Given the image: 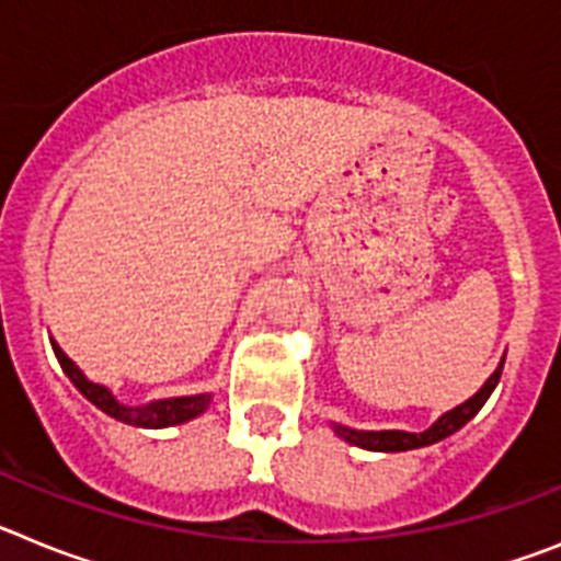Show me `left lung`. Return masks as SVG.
<instances>
[{"mask_svg": "<svg viewBox=\"0 0 561 561\" xmlns=\"http://www.w3.org/2000/svg\"><path fill=\"white\" fill-rule=\"evenodd\" d=\"M500 374H503V362H500L497 370L485 379V385L472 396V399H466L463 404H458L455 410L440 415L433 427L424 430V433H404V430H351L342 427V424H334V433L340 435V438L348 440V444H354V447L374 449V453H408V449L430 447L435 440H444L447 435L458 433L466 421L478 415V410L483 408L485 399H489L492 390L497 388Z\"/></svg>", "mask_w": 561, "mask_h": 561, "instance_id": "1", "label": "left lung"}]
</instances>
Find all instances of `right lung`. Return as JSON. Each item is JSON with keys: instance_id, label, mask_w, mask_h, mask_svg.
<instances>
[{"instance_id": "add662e5", "label": "right lung", "mask_w": 561, "mask_h": 561, "mask_svg": "<svg viewBox=\"0 0 561 561\" xmlns=\"http://www.w3.org/2000/svg\"><path fill=\"white\" fill-rule=\"evenodd\" d=\"M53 342V351H56V359L61 365L64 374L69 376V381L87 396L98 410H103L112 419L123 421V424H131V427H146V430H162V427H176V424H185V421L196 419V415L205 413L210 408L213 396L199 393V396H176V399H157L148 401V404H140V408H128V404H121L114 399L112 390L103 388V385H95L83 376V370L78 368L76 362L69 359L61 348H58L56 340Z\"/></svg>"}]
</instances>
